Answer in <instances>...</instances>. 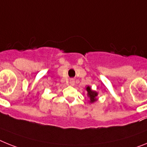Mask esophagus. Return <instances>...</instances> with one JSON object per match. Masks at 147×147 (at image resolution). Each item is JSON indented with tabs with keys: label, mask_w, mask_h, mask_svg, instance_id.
I'll list each match as a JSON object with an SVG mask.
<instances>
[{
	"label": "esophagus",
	"mask_w": 147,
	"mask_h": 147,
	"mask_svg": "<svg viewBox=\"0 0 147 147\" xmlns=\"http://www.w3.org/2000/svg\"><path fill=\"white\" fill-rule=\"evenodd\" d=\"M69 84L71 86H73V85H75V80H74V79H70Z\"/></svg>",
	"instance_id": "1"
}]
</instances>
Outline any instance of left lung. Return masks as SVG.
Wrapping results in <instances>:
<instances>
[{
	"label": "left lung",
	"instance_id": "left-lung-1",
	"mask_svg": "<svg viewBox=\"0 0 147 147\" xmlns=\"http://www.w3.org/2000/svg\"><path fill=\"white\" fill-rule=\"evenodd\" d=\"M86 90L87 92V97L89 98V102L90 104H93L98 100V93L96 91L92 89L89 86H86Z\"/></svg>",
	"mask_w": 147,
	"mask_h": 147
}]
</instances>
